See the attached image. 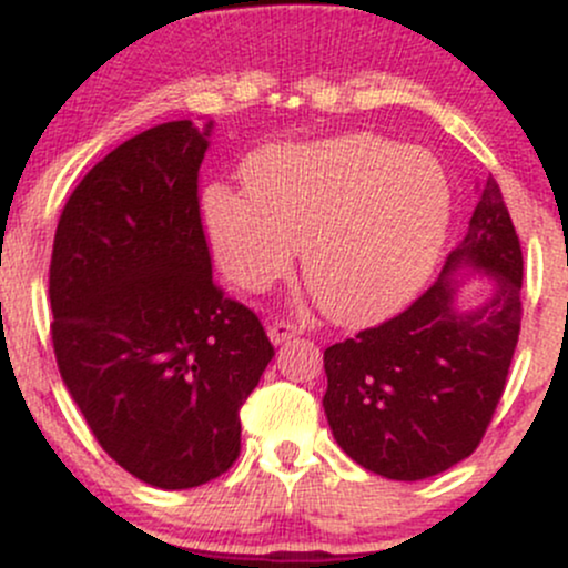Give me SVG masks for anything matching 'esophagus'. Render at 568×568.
<instances>
[{
  "label": "esophagus",
  "mask_w": 568,
  "mask_h": 568,
  "mask_svg": "<svg viewBox=\"0 0 568 568\" xmlns=\"http://www.w3.org/2000/svg\"><path fill=\"white\" fill-rule=\"evenodd\" d=\"M266 334H270L272 344H285V342H291V338L298 334V328L293 323H288V321H275V323H270Z\"/></svg>",
  "instance_id": "obj_1"
}]
</instances>
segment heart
I'll return each mask as SVG.
<instances>
[{
	"mask_svg": "<svg viewBox=\"0 0 568 568\" xmlns=\"http://www.w3.org/2000/svg\"><path fill=\"white\" fill-rule=\"evenodd\" d=\"M243 189L205 192L221 270L270 288L304 245V280L334 321L368 323L419 291L452 219V186L425 149L374 133L270 146L245 162Z\"/></svg>",
	"mask_w": 568,
	"mask_h": 568,
	"instance_id": "1",
	"label": "heart"
}]
</instances>
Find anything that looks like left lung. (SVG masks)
Wrapping results in <instances>:
<instances>
[{
    "instance_id": "1",
    "label": "left lung",
    "mask_w": 568,
    "mask_h": 568,
    "mask_svg": "<svg viewBox=\"0 0 568 568\" xmlns=\"http://www.w3.org/2000/svg\"><path fill=\"white\" fill-rule=\"evenodd\" d=\"M459 265L484 268L495 293L455 310ZM524 253L488 175L465 240L429 288L374 328L325 349L323 406L349 459L389 480H422L467 459L505 393L520 334Z\"/></svg>"
}]
</instances>
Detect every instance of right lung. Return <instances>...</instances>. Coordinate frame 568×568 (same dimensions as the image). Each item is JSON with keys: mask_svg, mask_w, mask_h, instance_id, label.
I'll use <instances>...</instances> for the list:
<instances>
[{"mask_svg": "<svg viewBox=\"0 0 568 568\" xmlns=\"http://www.w3.org/2000/svg\"><path fill=\"white\" fill-rule=\"evenodd\" d=\"M211 122L149 128L63 205L50 258L58 371L95 440L154 488H194L240 456V408L275 347L213 283L197 179Z\"/></svg>", "mask_w": 568, "mask_h": 568, "instance_id": "add662e5", "label": "right lung"}]
</instances>
